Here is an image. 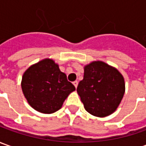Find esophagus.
Here are the masks:
<instances>
[{
    "label": "esophagus",
    "instance_id": "34e87169",
    "mask_svg": "<svg viewBox=\"0 0 146 146\" xmlns=\"http://www.w3.org/2000/svg\"><path fill=\"white\" fill-rule=\"evenodd\" d=\"M73 85H74V86L77 88L78 87V81H75V82H73Z\"/></svg>",
    "mask_w": 146,
    "mask_h": 146
}]
</instances>
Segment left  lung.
I'll return each instance as SVG.
<instances>
[{"mask_svg": "<svg viewBox=\"0 0 146 146\" xmlns=\"http://www.w3.org/2000/svg\"><path fill=\"white\" fill-rule=\"evenodd\" d=\"M124 89L123 76L117 69L102 61H94L84 68V78L77 91L89 113L105 117L118 108Z\"/></svg>", "mask_w": 146, "mask_h": 146, "instance_id": "obj_1", "label": "left lung"}]
</instances>
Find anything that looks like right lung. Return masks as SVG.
I'll list each match as a JSON object with an SVG mask.
<instances>
[{
  "mask_svg": "<svg viewBox=\"0 0 146 146\" xmlns=\"http://www.w3.org/2000/svg\"><path fill=\"white\" fill-rule=\"evenodd\" d=\"M22 89L29 104L39 112L51 114L60 109L75 86L56 64L45 59L24 73Z\"/></svg>",
  "mask_w": 146,
  "mask_h": 146,
  "instance_id": "1",
  "label": "right lung"
}]
</instances>
